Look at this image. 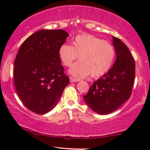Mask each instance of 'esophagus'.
<instances>
[{
	"label": "esophagus",
	"mask_w": 150,
	"mask_h": 150,
	"mask_svg": "<svg viewBox=\"0 0 150 150\" xmlns=\"http://www.w3.org/2000/svg\"><path fill=\"white\" fill-rule=\"evenodd\" d=\"M77 81H79V80L74 78V77H70V82H77Z\"/></svg>",
	"instance_id": "34e87169"
}]
</instances>
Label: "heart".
<instances>
[{"label": "heart", "mask_w": 150, "mask_h": 150, "mask_svg": "<svg viewBox=\"0 0 150 150\" xmlns=\"http://www.w3.org/2000/svg\"><path fill=\"white\" fill-rule=\"evenodd\" d=\"M58 56L65 66L71 65L77 58L80 61L71 66L69 72L77 78H83L90 74L98 78L104 76L112 68L116 51L111 42L89 34L77 35L73 45L62 44L58 49Z\"/></svg>", "instance_id": "1"}]
</instances>
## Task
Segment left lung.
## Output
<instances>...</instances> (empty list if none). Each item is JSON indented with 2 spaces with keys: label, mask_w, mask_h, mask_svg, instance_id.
Segmentation results:
<instances>
[{
  "label": "left lung",
  "mask_w": 150,
  "mask_h": 150,
  "mask_svg": "<svg viewBox=\"0 0 150 150\" xmlns=\"http://www.w3.org/2000/svg\"><path fill=\"white\" fill-rule=\"evenodd\" d=\"M113 39L116 53L114 64L83 96L89 107L102 115L113 112L130 97L135 75V61L128 48L118 38Z\"/></svg>",
  "instance_id": "1"
}]
</instances>
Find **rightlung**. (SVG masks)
Listing matches in <instances>:
<instances>
[{"instance_id":"add662e5","label":"right lung","mask_w":150,"mask_h":150,"mask_svg":"<svg viewBox=\"0 0 150 150\" xmlns=\"http://www.w3.org/2000/svg\"><path fill=\"white\" fill-rule=\"evenodd\" d=\"M68 34L42 30L22 44L14 62V83L19 97L32 112L44 114L57 104L69 77L61 64L58 49Z\"/></svg>"}]
</instances>
